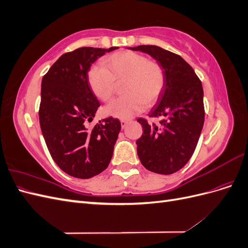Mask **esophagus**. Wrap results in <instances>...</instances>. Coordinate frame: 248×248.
<instances>
[{
    "mask_svg": "<svg viewBox=\"0 0 248 248\" xmlns=\"http://www.w3.org/2000/svg\"><path fill=\"white\" fill-rule=\"evenodd\" d=\"M127 123H128V120H121V126H122V129H124Z\"/></svg>",
    "mask_w": 248,
    "mask_h": 248,
    "instance_id": "obj_1",
    "label": "esophagus"
}]
</instances>
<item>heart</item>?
Wrapping results in <instances>:
<instances>
[{"instance_id": "1", "label": "heart", "mask_w": 248, "mask_h": 248, "mask_svg": "<svg viewBox=\"0 0 248 248\" xmlns=\"http://www.w3.org/2000/svg\"><path fill=\"white\" fill-rule=\"evenodd\" d=\"M103 65L106 68L94 65L88 71V84L97 99L108 102L117 84L125 81V96L104 108L106 115L128 120L159 99L166 78L158 63L139 52L123 50L107 57Z\"/></svg>"}]
</instances>
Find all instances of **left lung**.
Instances as JSON below:
<instances>
[{
    "label": "left lung",
    "mask_w": 248,
    "mask_h": 248,
    "mask_svg": "<svg viewBox=\"0 0 248 248\" xmlns=\"http://www.w3.org/2000/svg\"><path fill=\"white\" fill-rule=\"evenodd\" d=\"M155 59L164 72L163 91L150 117H163L158 125L139 119L142 136L137 140L139 158L147 170L170 175L188 162L204 126V91L192 67L174 52L156 46L129 47Z\"/></svg>",
    "instance_id": "1"
}]
</instances>
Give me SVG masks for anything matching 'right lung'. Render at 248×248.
Returning <instances> with one entry per match:
<instances>
[{
  "label": "right lung",
  "instance_id": "1",
  "mask_svg": "<svg viewBox=\"0 0 248 248\" xmlns=\"http://www.w3.org/2000/svg\"><path fill=\"white\" fill-rule=\"evenodd\" d=\"M119 47H80L62 55L41 82L39 121L57 166L66 174L89 179L108 168L121 130L118 119L107 118L91 130L99 101L88 84V71L97 59Z\"/></svg>",
  "mask_w": 248,
  "mask_h": 248
}]
</instances>
